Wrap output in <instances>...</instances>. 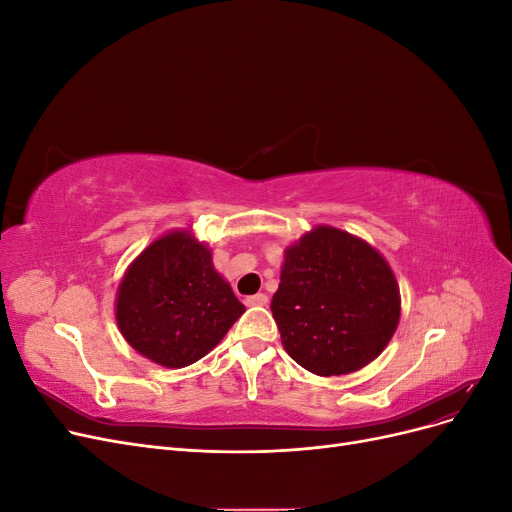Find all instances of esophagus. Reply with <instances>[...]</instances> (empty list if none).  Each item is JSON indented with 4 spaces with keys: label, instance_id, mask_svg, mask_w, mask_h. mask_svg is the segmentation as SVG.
Instances as JSON below:
<instances>
[{
    "label": "esophagus",
    "instance_id": "obj_1",
    "mask_svg": "<svg viewBox=\"0 0 512 512\" xmlns=\"http://www.w3.org/2000/svg\"><path fill=\"white\" fill-rule=\"evenodd\" d=\"M269 303V297L265 292H258V294H254V297H247L245 299V305H250V307H262V305H267Z\"/></svg>",
    "mask_w": 512,
    "mask_h": 512
}]
</instances>
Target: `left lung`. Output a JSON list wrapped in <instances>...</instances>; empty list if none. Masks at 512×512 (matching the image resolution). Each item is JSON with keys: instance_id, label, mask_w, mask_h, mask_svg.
<instances>
[{"instance_id": "left-lung-1", "label": "left lung", "mask_w": 512, "mask_h": 512, "mask_svg": "<svg viewBox=\"0 0 512 512\" xmlns=\"http://www.w3.org/2000/svg\"><path fill=\"white\" fill-rule=\"evenodd\" d=\"M271 312L284 350L327 378L376 359L397 329L401 297L376 247L346 230L316 226L286 247Z\"/></svg>"}]
</instances>
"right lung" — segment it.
<instances>
[{"instance_id":"add662e5","label":"right lung","mask_w":512,"mask_h":512,"mask_svg":"<svg viewBox=\"0 0 512 512\" xmlns=\"http://www.w3.org/2000/svg\"><path fill=\"white\" fill-rule=\"evenodd\" d=\"M245 312L215 271L211 250L190 230H173L136 256L119 284L115 318L145 359L179 369L222 342Z\"/></svg>"}]
</instances>
